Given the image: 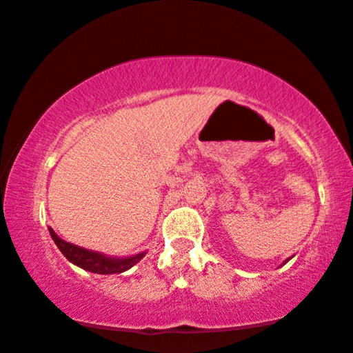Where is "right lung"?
Wrapping results in <instances>:
<instances>
[{"instance_id": "obj_1", "label": "right lung", "mask_w": 353, "mask_h": 353, "mask_svg": "<svg viewBox=\"0 0 353 353\" xmlns=\"http://www.w3.org/2000/svg\"><path fill=\"white\" fill-rule=\"evenodd\" d=\"M50 234L61 253H63L70 263H74V265L81 266L87 271L98 272V274H114V272H122L129 270V268H132L135 263L142 260V256L145 255V253H139V255L129 258H110L101 255V253L85 250V248L72 245V243L63 241V239L56 236L53 229H50Z\"/></svg>"}]
</instances>
